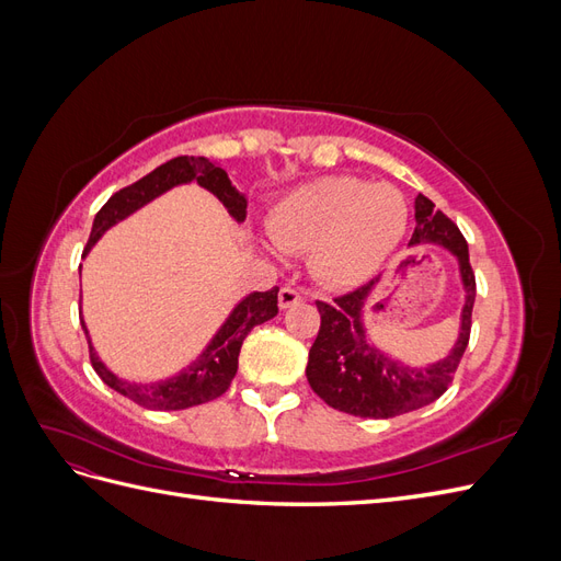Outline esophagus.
<instances>
[{
  "label": "esophagus",
  "mask_w": 561,
  "mask_h": 561,
  "mask_svg": "<svg viewBox=\"0 0 561 561\" xmlns=\"http://www.w3.org/2000/svg\"><path fill=\"white\" fill-rule=\"evenodd\" d=\"M304 297L299 290H295V287H283V290L278 293V304L280 309H290L295 307V304H299Z\"/></svg>",
  "instance_id": "obj_1"
}]
</instances>
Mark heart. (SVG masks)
Here are the masks:
<instances>
[{
  "label": "heart",
  "mask_w": 561,
  "mask_h": 561,
  "mask_svg": "<svg viewBox=\"0 0 561 561\" xmlns=\"http://www.w3.org/2000/svg\"><path fill=\"white\" fill-rule=\"evenodd\" d=\"M407 229V201L390 184L320 178L285 194L266 219L280 250L309 252L311 274L330 287H355L377 274Z\"/></svg>",
  "instance_id": "heart-1"
}]
</instances>
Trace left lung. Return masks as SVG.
Masks as SVG:
<instances>
[{"mask_svg": "<svg viewBox=\"0 0 561 561\" xmlns=\"http://www.w3.org/2000/svg\"><path fill=\"white\" fill-rule=\"evenodd\" d=\"M416 227L412 245L437 243L451 250L466 285V307L461 320V336L449 353V358L426 369H410L402 363L388 360L377 348H371L363 332L360 309L377 278L353 293L334 297L332 301H316L320 313V330L309 351L307 379L313 393L339 412L363 419L400 416L423 404H431L451 386L461 363L472 325V304L478 285L468 260V243L451 219L435 210V203L423 194L416 196Z\"/></svg>", "mask_w": 561, "mask_h": 561, "instance_id": "left-lung-1", "label": "left lung"}]
</instances>
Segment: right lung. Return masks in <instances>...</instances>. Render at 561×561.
Here are the masks:
<instances>
[{"mask_svg":"<svg viewBox=\"0 0 561 561\" xmlns=\"http://www.w3.org/2000/svg\"><path fill=\"white\" fill-rule=\"evenodd\" d=\"M192 180H196L201 186H206L208 192H213L219 201H222L225 208L236 219H245L248 198L245 194L236 190L222 168L203 157H178V159L165 161L163 165L157 168V171H151L142 180L133 182L124 186V190L112 194V198L98 210L93 219V229L83 254H87L100 236H103L112 225H116L118 219H124L130 213L142 208L145 203L168 192L171 186L192 182ZM276 313H278V287H271L266 293H254L245 297L239 307L233 309L222 330L215 334L210 346L203 351V355L192 367H186L173 379L157 381V383L142 386V383H128V381L116 379L112 371L98 360L91 342H89V358L93 369L98 371V377L103 379L110 388H114L116 393L133 400L135 404L147 407V410H159V412L186 410V407L210 402L222 393H227L236 369H239V353L243 346V339L254 325H262L264 320L274 318ZM81 328L87 332V325H83V322Z\"/></svg>","mask_w":561,"mask_h":561,"instance_id":"obj_1","label":"right lung"}]
</instances>
